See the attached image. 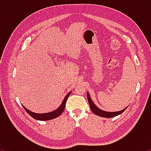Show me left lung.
Instances as JSON below:
<instances>
[{
    "instance_id": "obj_1",
    "label": "left lung",
    "mask_w": 151,
    "mask_h": 151,
    "mask_svg": "<svg viewBox=\"0 0 151 151\" xmlns=\"http://www.w3.org/2000/svg\"><path fill=\"white\" fill-rule=\"evenodd\" d=\"M87 99H88L89 105H90V108L91 109V111H93V112H94V113L96 114V115L100 116L102 117H105V118H111V117H114L119 115V114L122 113V112H123L127 108H127L122 110V111H118V112H106V111H102V110H101L100 109H99L98 107L96 106L95 104H94L93 103V102L92 101L88 92H87Z\"/></svg>"
}]
</instances>
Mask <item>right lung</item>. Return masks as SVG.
Returning <instances> with one entry per match:
<instances>
[{
    "label": "right lung",
    "mask_w": 151,
    "mask_h": 151,
    "mask_svg": "<svg viewBox=\"0 0 151 151\" xmlns=\"http://www.w3.org/2000/svg\"><path fill=\"white\" fill-rule=\"evenodd\" d=\"M71 92L68 93L67 94V95L65 96V99H64L63 102L61 104V105L58 107L57 109H56L55 111L50 112H48V113H44V114H38V113H35V112H32L31 111H30L29 110H28L27 108L22 105L23 108L24 109L25 111H27L28 114L30 115V116H32V118H34L35 119L39 120V121H49V120H52L53 119L57 118V117L59 116L61 114L63 113L64 110H65V105H66V101L68 98V96L70 94Z\"/></svg>",
    "instance_id": "right-lung-1"
}]
</instances>
